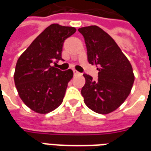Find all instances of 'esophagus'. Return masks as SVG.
<instances>
[{
	"label": "esophagus",
	"instance_id": "esophagus-1",
	"mask_svg": "<svg viewBox=\"0 0 151 151\" xmlns=\"http://www.w3.org/2000/svg\"><path fill=\"white\" fill-rule=\"evenodd\" d=\"M73 74H74V75H78V74H79V72H78L77 70L74 69V70H73Z\"/></svg>",
	"mask_w": 151,
	"mask_h": 151
}]
</instances>
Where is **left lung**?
<instances>
[{
    "label": "left lung",
    "instance_id": "obj_1",
    "mask_svg": "<svg viewBox=\"0 0 151 151\" xmlns=\"http://www.w3.org/2000/svg\"><path fill=\"white\" fill-rule=\"evenodd\" d=\"M87 49V60L98 66V80L83 74L86 83L81 93L86 105L99 114H108L129 96L134 82L133 68L115 40L97 26L79 28Z\"/></svg>",
    "mask_w": 151,
    "mask_h": 151
}]
</instances>
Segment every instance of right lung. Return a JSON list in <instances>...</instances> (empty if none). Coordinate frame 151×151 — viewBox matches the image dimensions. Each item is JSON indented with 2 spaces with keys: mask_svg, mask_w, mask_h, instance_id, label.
I'll use <instances>...</instances> for the list:
<instances>
[{
  "mask_svg": "<svg viewBox=\"0 0 151 151\" xmlns=\"http://www.w3.org/2000/svg\"><path fill=\"white\" fill-rule=\"evenodd\" d=\"M75 32L72 27L50 25L18 58L14 75L16 88L22 102L37 113H48L63 102L73 73L61 71L52 63L62 60L63 43Z\"/></svg>",
  "mask_w": 151,
  "mask_h": 151,
  "instance_id": "right-lung-1",
  "label": "right lung"
}]
</instances>
